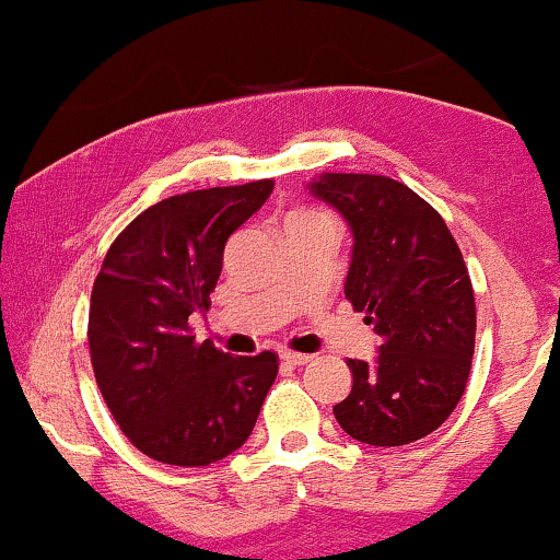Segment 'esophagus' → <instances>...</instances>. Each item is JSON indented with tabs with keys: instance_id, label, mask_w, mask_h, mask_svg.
I'll list each match as a JSON object with an SVG mask.
<instances>
[{
	"instance_id": "1",
	"label": "esophagus",
	"mask_w": 560,
	"mask_h": 560,
	"mask_svg": "<svg viewBox=\"0 0 560 560\" xmlns=\"http://www.w3.org/2000/svg\"><path fill=\"white\" fill-rule=\"evenodd\" d=\"M312 358H314V355H308V353H295V350H282V361L291 363V365H303V363L312 361Z\"/></svg>"
}]
</instances>
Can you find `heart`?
<instances>
[{"instance_id": "1", "label": "heart", "mask_w": 560, "mask_h": 560, "mask_svg": "<svg viewBox=\"0 0 560 560\" xmlns=\"http://www.w3.org/2000/svg\"><path fill=\"white\" fill-rule=\"evenodd\" d=\"M316 218H327V215H324V212H319V210H295L285 218V225L288 223H301V220H316Z\"/></svg>"}]
</instances>
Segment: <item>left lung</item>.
Wrapping results in <instances>:
<instances>
[{"instance_id":"1","label":"left lung","mask_w":560,"mask_h":560,"mask_svg":"<svg viewBox=\"0 0 560 560\" xmlns=\"http://www.w3.org/2000/svg\"><path fill=\"white\" fill-rule=\"evenodd\" d=\"M308 189L350 225L345 299L382 337L374 363L348 361L353 389L335 405L337 423L371 446L423 439L459 405L475 353V295L457 241L389 176L322 174Z\"/></svg>"}]
</instances>
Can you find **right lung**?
<instances>
[{
	"mask_svg": "<svg viewBox=\"0 0 560 560\" xmlns=\"http://www.w3.org/2000/svg\"><path fill=\"white\" fill-rule=\"evenodd\" d=\"M272 186L261 178L163 199L124 228L103 259L90 295V361L124 436L150 459L212 465L257 423L278 355L197 342L189 316L210 308L225 241Z\"/></svg>",
	"mask_w": 560,
	"mask_h": 560,
	"instance_id": "obj_1",
	"label": "right lung"
}]
</instances>
